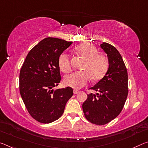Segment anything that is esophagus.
<instances>
[{"instance_id":"34e87169","label":"esophagus","mask_w":148,"mask_h":148,"mask_svg":"<svg viewBox=\"0 0 148 148\" xmlns=\"http://www.w3.org/2000/svg\"><path fill=\"white\" fill-rule=\"evenodd\" d=\"M79 92V91L78 90H74V94H77Z\"/></svg>"}]
</instances>
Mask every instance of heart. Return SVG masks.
<instances>
[{"label":"heart","instance_id":"1","mask_svg":"<svg viewBox=\"0 0 148 148\" xmlns=\"http://www.w3.org/2000/svg\"><path fill=\"white\" fill-rule=\"evenodd\" d=\"M76 51L86 60L84 71L75 72L65 78L67 86L75 89L82 88L90 81V75L93 79L101 78L108 69V60L103 55L98 54L97 50L89 43H82L76 47ZM58 65L64 73H69L71 70L70 58L69 55L63 53L58 58Z\"/></svg>","mask_w":148,"mask_h":148}]
</instances>
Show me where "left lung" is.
<instances>
[{
    "mask_svg": "<svg viewBox=\"0 0 148 148\" xmlns=\"http://www.w3.org/2000/svg\"><path fill=\"white\" fill-rule=\"evenodd\" d=\"M101 48L107 54L109 68L103 78L91 88L97 91L88 95L82 109L87 120L104 125L121 113L128 96V73L121 54L111 44L103 42Z\"/></svg>",
    "mask_w": 148,
    "mask_h": 148,
    "instance_id": "obj_1",
    "label": "left lung"
}]
</instances>
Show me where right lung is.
I'll use <instances>...</instances> for the list:
<instances>
[{
    "label": "right lung",
    "mask_w": 148,
    "mask_h": 148,
    "mask_svg": "<svg viewBox=\"0 0 148 148\" xmlns=\"http://www.w3.org/2000/svg\"><path fill=\"white\" fill-rule=\"evenodd\" d=\"M72 43L47 37L29 51L23 62L20 72V93L28 112L39 123H51L59 119L73 95L70 87L53 89L61 79L58 58Z\"/></svg>",
    "instance_id": "add662e5"
}]
</instances>
